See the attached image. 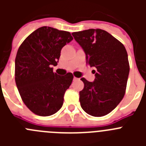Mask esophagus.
Listing matches in <instances>:
<instances>
[{
  "instance_id": "obj_1",
  "label": "esophagus",
  "mask_w": 146,
  "mask_h": 146,
  "mask_svg": "<svg viewBox=\"0 0 146 146\" xmlns=\"http://www.w3.org/2000/svg\"><path fill=\"white\" fill-rule=\"evenodd\" d=\"M76 80H78V78H77V77H74V81H76Z\"/></svg>"
}]
</instances>
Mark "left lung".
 <instances>
[{
    "instance_id": "left-lung-1",
    "label": "left lung",
    "mask_w": 146,
    "mask_h": 146,
    "mask_svg": "<svg viewBox=\"0 0 146 146\" xmlns=\"http://www.w3.org/2000/svg\"><path fill=\"white\" fill-rule=\"evenodd\" d=\"M86 53V64L95 67V80H81V108L92 116L106 115L118 106L124 96L129 64L121 42L102 29H88L72 33Z\"/></svg>"
}]
</instances>
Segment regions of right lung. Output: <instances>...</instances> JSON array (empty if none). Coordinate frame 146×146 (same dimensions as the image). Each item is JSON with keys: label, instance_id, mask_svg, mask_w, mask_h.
Wrapping results in <instances>:
<instances>
[{"label": "right lung", "instance_id": "obj_1", "mask_svg": "<svg viewBox=\"0 0 146 146\" xmlns=\"http://www.w3.org/2000/svg\"><path fill=\"white\" fill-rule=\"evenodd\" d=\"M73 39L69 32L43 26L24 40L15 58V82L23 102L40 116L57 113L64 103L73 74L53 72L60 50Z\"/></svg>", "mask_w": 146, "mask_h": 146}]
</instances>
